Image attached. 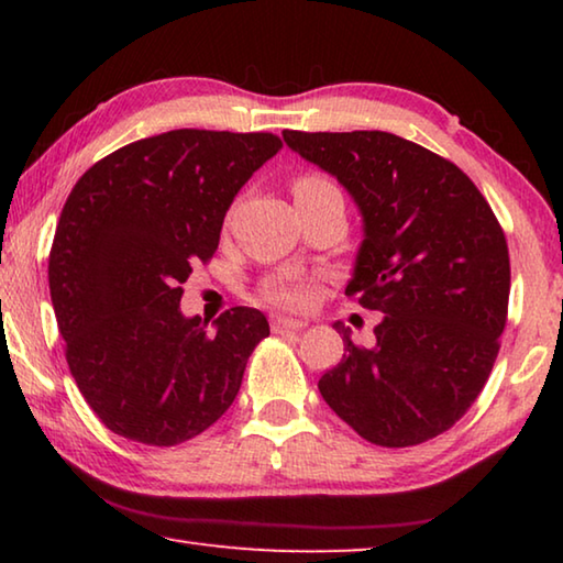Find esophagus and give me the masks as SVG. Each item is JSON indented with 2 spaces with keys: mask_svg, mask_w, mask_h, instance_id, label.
<instances>
[{
  "mask_svg": "<svg viewBox=\"0 0 563 563\" xmlns=\"http://www.w3.org/2000/svg\"><path fill=\"white\" fill-rule=\"evenodd\" d=\"M302 328H305L302 320L273 318V332H292V330H302Z\"/></svg>",
  "mask_w": 563,
  "mask_h": 563,
  "instance_id": "esophagus-1",
  "label": "esophagus"
}]
</instances>
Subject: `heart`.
Returning a JSON list of instances; mask_svg holds the SVG:
<instances>
[{"label":"heart","instance_id":"heart-1","mask_svg":"<svg viewBox=\"0 0 563 563\" xmlns=\"http://www.w3.org/2000/svg\"><path fill=\"white\" fill-rule=\"evenodd\" d=\"M328 194H340V190L330 178L320 176V174H302V176L295 178V184H292L295 203L316 201V198H322ZM261 292H263L265 300H271L275 305H285V308H300V305L310 300V290L298 280L285 278V275L265 280L261 285Z\"/></svg>","mask_w":563,"mask_h":563}]
</instances>
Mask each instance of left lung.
<instances>
[{"label": "left lung", "instance_id": "left-lung-1", "mask_svg": "<svg viewBox=\"0 0 563 563\" xmlns=\"http://www.w3.org/2000/svg\"><path fill=\"white\" fill-rule=\"evenodd\" d=\"M338 176L365 218L345 295L385 312L375 345L335 322L345 355L318 389L377 446L450 430L487 385L509 312V247L487 198L452 161L387 131H283Z\"/></svg>", "mask_w": 563, "mask_h": 563}]
</instances>
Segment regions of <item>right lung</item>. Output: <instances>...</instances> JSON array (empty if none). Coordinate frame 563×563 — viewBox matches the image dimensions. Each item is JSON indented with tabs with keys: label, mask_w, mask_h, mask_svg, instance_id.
Masks as SVG:
<instances>
[{
	"label": "right lung",
	"mask_w": 563,
	"mask_h": 563,
	"mask_svg": "<svg viewBox=\"0 0 563 563\" xmlns=\"http://www.w3.org/2000/svg\"><path fill=\"white\" fill-rule=\"evenodd\" d=\"M275 133L178 129L133 141L71 188L49 251V290L69 369L113 434L176 446L221 419L268 320L231 308L206 330L180 316L225 211L278 154Z\"/></svg>",
	"instance_id": "obj_1"
}]
</instances>
